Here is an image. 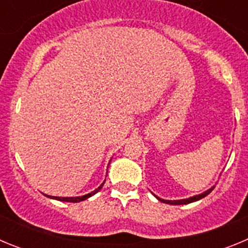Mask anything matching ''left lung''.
<instances>
[{"label": "left lung", "instance_id": "1", "mask_svg": "<svg viewBox=\"0 0 248 248\" xmlns=\"http://www.w3.org/2000/svg\"><path fill=\"white\" fill-rule=\"evenodd\" d=\"M214 187L215 186H212V187H210L209 190H206V191L202 192V194L195 195V196H191V198H189V199H181V200H164V199H160L159 196H156V195H154V196L159 201H161V202H164V203H169V205H186V203L195 202V201H199V200H201L202 198H205V196H207V195H209L210 192L214 190Z\"/></svg>", "mask_w": 248, "mask_h": 248}]
</instances>
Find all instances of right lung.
Here are the masks:
<instances>
[{"label": "right lung", "instance_id": "1", "mask_svg": "<svg viewBox=\"0 0 248 248\" xmlns=\"http://www.w3.org/2000/svg\"><path fill=\"white\" fill-rule=\"evenodd\" d=\"M104 183H105V180L103 181L102 185L98 186L97 189L94 190V191L89 192V194H87V195H83V196H76V198H59V196H50V195H46V194H45V196H47V198H49V199H54V200H58V201H64V202H80V201L87 200V199H89L91 196H93V195L97 194V192L103 187Z\"/></svg>", "mask_w": 248, "mask_h": 248}]
</instances>
